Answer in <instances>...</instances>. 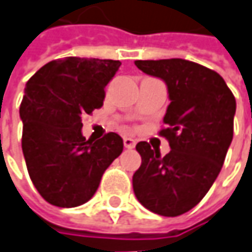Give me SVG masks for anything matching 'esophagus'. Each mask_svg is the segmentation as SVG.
Wrapping results in <instances>:
<instances>
[{
    "label": "esophagus",
    "instance_id": "esophagus-1",
    "mask_svg": "<svg viewBox=\"0 0 252 252\" xmlns=\"http://www.w3.org/2000/svg\"><path fill=\"white\" fill-rule=\"evenodd\" d=\"M135 145H136V141H135V139H132V138H128V136L124 138V146H126V149H134Z\"/></svg>",
    "mask_w": 252,
    "mask_h": 252
}]
</instances>
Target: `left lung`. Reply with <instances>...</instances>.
<instances>
[{
    "label": "left lung",
    "instance_id": "8db88e82",
    "mask_svg": "<svg viewBox=\"0 0 252 252\" xmlns=\"http://www.w3.org/2000/svg\"><path fill=\"white\" fill-rule=\"evenodd\" d=\"M135 65L167 86V128L160 135L171 149L160 156L148 142L136 145L142 163L132 177L135 196L151 212L178 216L206 195L220 173L233 139L236 99L218 72L188 60H138Z\"/></svg>",
    "mask_w": 252,
    "mask_h": 252
}]
</instances>
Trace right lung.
<instances>
[{
    "instance_id": "1",
    "label": "right lung",
    "mask_w": 252,
    "mask_h": 252,
    "mask_svg": "<svg viewBox=\"0 0 252 252\" xmlns=\"http://www.w3.org/2000/svg\"><path fill=\"white\" fill-rule=\"evenodd\" d=\"M120 61L66 57L41 66L26 83L19 116L22 151L33 186L48 204L74 208L94 195L103 173L123 152L109 132L93 142L82 117L100 109Z\"/></svg>"
}]
</instances>
